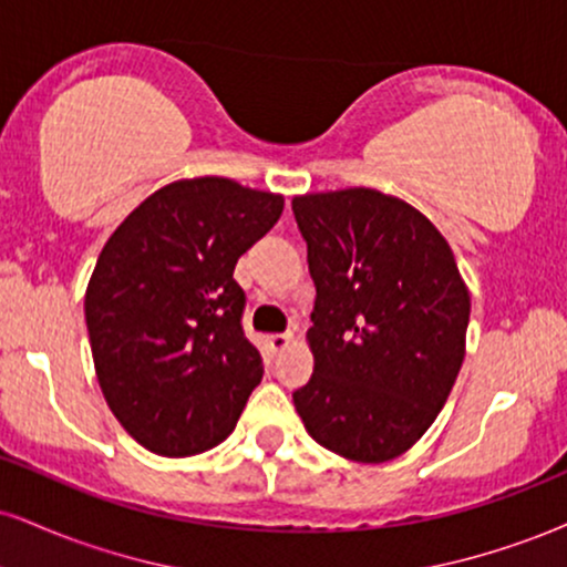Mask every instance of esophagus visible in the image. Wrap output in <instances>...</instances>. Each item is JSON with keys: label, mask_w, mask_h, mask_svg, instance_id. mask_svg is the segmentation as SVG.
<instances>
[{"label": "esophagus", "mask_w": 567, "mask_h": 567, "mask_svg": "<svg viewBox=\"0 0 567 567\" xmlns=\"http://www.w3.org/2000/svg\"><path fill=\"white\" fill-rule=\"evenodd\" d=\"M292 340H296L292 332H275V336H269V346H271V351H282V349H288Z\"/></svg>", "instance_id": "34e87169"}]
</instances>
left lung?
Masks as SVG:
<instances>
[{
  "instance_id": "8db88e82",
  "label": "left lung",
  "mask_w": 567,
  "mask_h": 567,
  "mask_svg": "<svg viewBox=\"0 0 567 567\" xmlns=\"http://www.w3.org/2000/svg\"><path fill=\"white\" fill-rule=\"evenodd\" d=\"M317 288L313 374L292 393L306 431L353 462H388L452 393L470 292L439 229L399 197L351 187L292 197Z\"/></svg>"
}]
</instances>
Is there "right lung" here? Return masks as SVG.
I'll return each instance as SVG.
<instances>
[{
	"label": "right lung",
	"instance_id": "add662e5",
	"mask_svg": "<svg viewBox=\"0 0 567 567\" xmlns=\"http://www.w3.org/2000/svg\"><path fill=\"white\" fill-rule=\"evenodd\" d=\"M282 208V195L224 176L182 179L140 203L102 248L84 298L94 370L115 420L150 452L221 443L261 383L231 275Z\"/></svg>",
	"mask_w": 567,
	"mask_h": 567
}]
</instances>
